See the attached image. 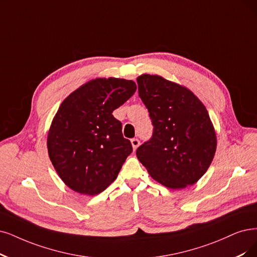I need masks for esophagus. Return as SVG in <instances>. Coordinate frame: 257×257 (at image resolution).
I'll list each match as a JSON object with an SVG mask.
<instances>
[{"mask_svg": "<svg viewBox=\"0 0 257 257\" xmlns=\"http://www.w3.org/2000/svg\"><path fill=\"white\" fill-rule=\"evenodd\" d=\"M131 144H132V147H134V149L136 150L139 147V145H140V141L138 139H132L131 140Z\"/></svg>", "mask_w": 257, "mask_h": 257, "instance_id": "1", "label": "esophagus"}]
</instances>
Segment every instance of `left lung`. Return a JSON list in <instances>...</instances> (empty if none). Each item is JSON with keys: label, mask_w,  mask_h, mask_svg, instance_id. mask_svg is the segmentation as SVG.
<instances>
[{"label": "left lung", "mask_w": 257, "mask_h": 257, "mask_svg": "<svg viewBox=\"0 0 257 257\" xmlns=\"http://www.w3.org/2000/svg\"><path fill=\"white\" fill-rule=\"evenodd\" d=\"M137 81L154 126L153 137L137 149L139 161L166 187L195 184L216 153V134L206 108L192 91L161 76L143 74Z\"/></svg>", "instance_id": "1"}]
</instances>
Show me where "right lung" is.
Instances as JSON below:
<instances>
[{"instance_id":"1","label":"right lung","mask_w":257,"mask_h":257,"mask_svg":"<svg viewBox=\"0 0 257 257\" xmlns=\"http://www.w3.org/2000/svg\"><path fill=\"white\" fill-rule=\"evenodd\" d=\"M136 90L132 80L96 78L60 104L47 136V150L57 174L73 191L94 196L116 179L132 145L112 112Z\"/></svg>"}]
</instances>
